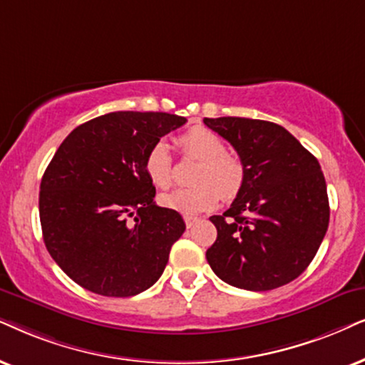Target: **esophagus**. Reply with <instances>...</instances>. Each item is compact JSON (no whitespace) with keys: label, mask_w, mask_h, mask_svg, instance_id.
Listing matches in <instances>:
<instances>
[{"label":"esophagus","mask_w":365,"mask_h":365,"mask_svg":"<svg viewBox=\"0 0 365 365\" xmlns=\"http://www.w3.org/2000/svg\"><path fill=\"white\" fill-rule=\"evenodd\" d=\"M198 222V217H192V215H185V224H187V227L190 229V227H193V225H195Z\"/></svg>","instance_id":"34e87169"}]
</instances>
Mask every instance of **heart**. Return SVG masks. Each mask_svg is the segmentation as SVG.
Returning <instances> with one entry per match:
<instances>
[{
    "instance_id": "1",
    "label": "heart",
    "mask_w": 365,
    "mask_h": 365,
    "mask_svg": "<svg viewBox=\"0 0 365 365\" xmlns=\"http://www.w3.org/2000/svg\"><path fill=\"white\" fill-rule=\"evenodd\" d=\"M178 148L188 156L200 160L193 170L188 188H177L160 197V204L170 210L195 215L214 209L219 192L224 198H232L244 182L242 163L225 153V145L214 131L195 126L177 138ZM145 172L150 182L158 188H168L173 182V160L168 145L156 141L145 158Z\"/></svg>"
}]
</instances>
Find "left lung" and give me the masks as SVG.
<instances>
[{
  "mask_svg": "<svg viewBox=\"0 0 365 365\" xmlns=\"http://www.w3.org/2000/svg\"><path fill=\"white\" fill-rule=\"evenodd\" d=\"M237 151L244 182L222 215L205 256L220 279L249 292L279 288L307 269L329 227L320 163L279 124L247 118H205Z\"/></svg>",
  "mask_w": 365,
  "mask_h": 365,
  "instance_id": "left-lung-1",
  "label": "left lung"
}]
</instances>
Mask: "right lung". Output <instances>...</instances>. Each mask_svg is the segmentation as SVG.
<instances>
[{
    "label": "right lung",
    "mask_w": 365,
    "mask_h": 365,
    "mask_svg": "<svg viewBox=\"0 0 365 365\" xmlns=\"http://www.w3.org/2000/svg\"><path fill=\"white\" fill-rule=\"evenodd\" d=\"M187 123L168 113L118 110L68 135L40 183V224L53 261L82 288L126 298L153 286L185 232L178 212L155 204L146 153Z\"/></svg>",
    "instance_id": "right-lung-1"
}]
</instances>
